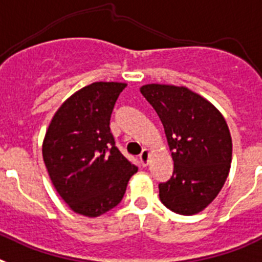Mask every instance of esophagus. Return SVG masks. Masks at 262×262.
I'll list each match as a JSON object with an SVG mask.
<instances>
[{"instance_id":"esophagus-1","label":"esophagus","mask_w":262,"mask_h":262,"mask_svg":"<svg viewBox=\"0 0 262 262\" xmlns=\"http://www.w3.org/2000/svg\"><path fill=\"white\" fill-rule=\"evenodd\" d=\"M140 161L142 163V166H147V162H149V150H142V153L140 154Z\"/></svg>"}]
</instances>
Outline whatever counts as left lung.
<instances>
[{
	"mask_svg": "<svg viewBox=\"0 0 262 262\" xmlns=\"http://www.w3.org/2000/svg\"><path fill=\"white\" fill-rule=\"evenodd\" d=\"M142 96L158 115L174 161L159 199L172 212L203 211L222 190L232 161V140L222 113L186 87L146 84Z\"/></svg>",
	"mask_w": 262,
	"mask_h": 262,
	"instance_id": "1",
	"label": "left lung"
}]
</instances>
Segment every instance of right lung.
<instances>
[{
  "label": "right lung",
  "instance_id": "1",
  "mask_svg": "<svg viewBox=\"0 0 262 262\" xmlns=\"http://www.w3.org/2000/svg\"><path fill=\"white\" fill-rule=\"evenodd\" d=\"M125 87L96 81L75 92L56 111L43 141V161L52 185L72 211L88 217L117 206L137 172L116 147L109 128Z\"/></svg>",
  "mask_w": 262,
  "mask_h": 262
}]
</instances>
